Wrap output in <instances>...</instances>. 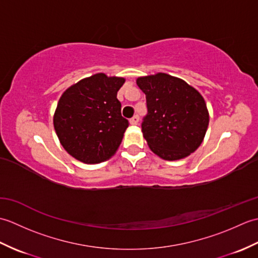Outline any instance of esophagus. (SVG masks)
<instances>
[{"label": "esophagus", "instance_id": "1", "mask_svg": "<svg viewBox=\"0 0 258 258\" xmlns=\"http://www.w3.org/2000/svg\"><path fill=\"white\" fill-rule=\"evenodd\" d=\"M139 120H140V117L138 116V115H134V116L131 118V124H132V125H138L139 124Z\"/></svg>", "mask_w": 258, "mask_h": 258}]
</instances>
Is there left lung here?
<instances>
[{
  "label": "left lung",
  "instance_id": "8db88e82",
  "mask_svg": "<svg viewBox=\"0 0 258 258\" xmlns=\"http://www.w3.org/2000/svg\"><path fill=\"white\" fill-rule=\"evenodd\" d=\"M146 95L142 132L150 149L166 161L187 157L202 144L210 115L200 92L165 73L136 80Z\"/></svg>",
  "mask_w": 258,
  "mask_h": 258
}]
</instances>
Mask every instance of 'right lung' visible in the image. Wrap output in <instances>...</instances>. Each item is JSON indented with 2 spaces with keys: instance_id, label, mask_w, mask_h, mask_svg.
Here are the masks:
<instances>
[{
  "instance_id": "right-lung-1",
  "label": "right lung",
  "mask_w": 258,
  "mask_h": 258,
  "mask_svg": "<svg viewBox=\"0 0 258 258\" xmlns=\"http://www.w3.org/2000/svg\"><path fill=\"white\" fill-rule=\"evenodd\" d=\"M124 82L123 78L97 73L63 93L53 124L59 143L71 156L96 164L116 153L128 126L117 100Z\"/></svg>"
}]
</instances>
